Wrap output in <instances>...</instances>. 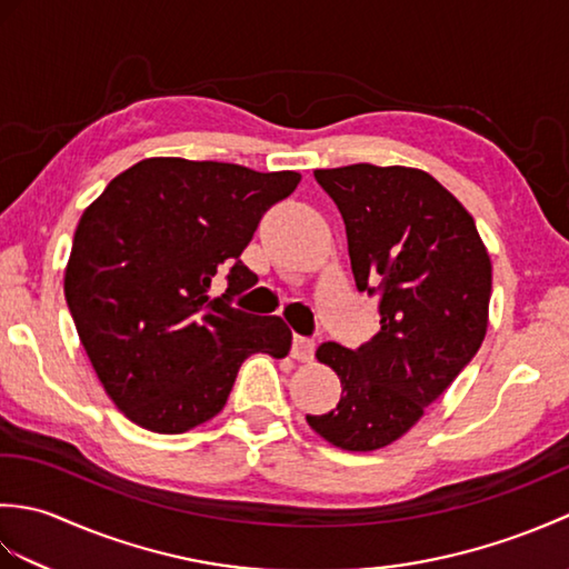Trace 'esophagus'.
Masks as SVG:
<instances>
[{
  "mask_svg": "<svg viewBox=\"0 0 569 569\" xmlns=\"http://www.w3.org/2000/svg\"><path fill=\"white\" fill-rule=\"evenodd\" d=\"M316 340L312 337H303V335H296L293 337V345H291V357L298 361H310L312 355H316Z\"/></svg>",
  "mask_w": 569,
  "mask_h": 569,
  "instance_id": "obj_1",
  "label": "esophagus"
}]
</instances>
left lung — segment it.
<instances>
[{
  "mask_svg": "<svg viewBox=\"0 0 569 569\" xmlns=\"http://www.w3.org/2000/svg\"><path fill=\"white\" fill-rule=\"evenodd\" d=\"M340 210L359 291L379 296L381 330L357 349L318 347L342 398L310 428L369 452L416 426L485 342L491 261L477 224L430 173L406 166L320 168Z\"/></svg>",
  "mask_w": 569,
  "mask_h": 569,
  "instance_id": "8db88e82",
  "label": "left lung"
}]
</instances>
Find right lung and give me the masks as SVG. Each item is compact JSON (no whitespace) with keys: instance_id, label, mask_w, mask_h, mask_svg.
<instances>
[{"instance_id":"add662e5","label":"right lung","mask_w":569,"mask_h":569,"mask_svg":"<svg viewBox=\"0 0 569 569\" xmlns=\"http://www.w3.org/2000/svg\"><path fill=\"white\" fill-rule=\"evenodd\" d=\"M298 183L293 171L147 159L82 212L66 269L68 310L107 396L139 428H196L224 408L247 357L288 355V325L232 298L259 281L239 257L263 212ZM222 270L228 291L210 299Z\"/></svg>"}]
</instances>
